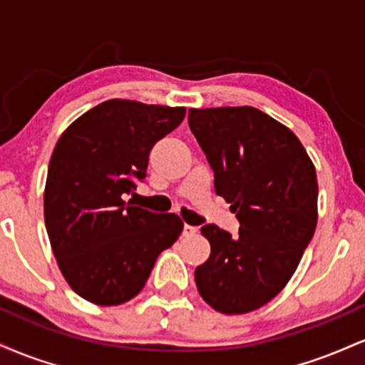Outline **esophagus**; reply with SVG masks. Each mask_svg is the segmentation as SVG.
Returning a JSON list of instances; mask_svg holds the SVG:
<instances>
[{"label":"esophagus","mask_w":365,"mask_h":365,"mask_svg":"<svg viewBox=\"0 0 365 365\" xmlns=\"http://www.w3.org/2000/svg\"><path fill=\"white\" fill-rule=\"evenodd\" d=\"M197 232H199V230H197L195 226H190V225L183 226V237H194Z\"/></svg>","instance_id":"obj_1"}]
</instances>
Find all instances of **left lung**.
<instances>
[{
    "mask_svg": "<svg viewBox=\"0 0 365 365\" xmlns=\"http://www.w3.org/2000/svg\"><path fill=\"white\" fill-rule=\"evenodd\" d=\"M188 125L240 221L238 237L202 226L211 255L195 269L197 290L221 314L252 312L287 287L312 240L316 168L290 128L252 106L192 108Z\"/></svg>",
    "mask_w": 365,
    "mask_h": 365,
    "instance_id": "obj_1",
    "label": "left lung"
}]
</instances>
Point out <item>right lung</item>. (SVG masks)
Wrapping results in <instances>:
<instances>
[{"mask_svg":"<svg viewBox=\"0 0 365 365\" xmlns=\"http://www.w3.org/2000/svg\"><path fill=\"white\" fill-rule=\"evenodd\" d=\"M185 108L110 99L83 113L56 142L44 188V223L70 288L96 305L128 302L183 221L125 202L144 180L149 153Z\"/></svg>","mask_w":365,"mask_h":365,"instance_id":"1","label":"right lung"}]
</instances>
